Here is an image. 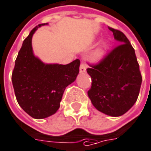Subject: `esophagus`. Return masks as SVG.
<instances>
[{
    "mask_svg": "<svg viewBox=\"0 0 151 151\" xmlns=\"http://www.w3.org/2000/svg\"><path fill=\"white\" fill-rule=\"evenodd\" d=\"M86 71V67H85V64L83 63H81L80 64V73H83Z\"/></svg>",
    "mask_w": 151,
    "mask_h": 151,
    "instance_id": "34e87169",
    "label": "esophagus"
}]
</instances>
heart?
<instances>
[{"label": "heart", "instance_id": "b5f03b06", "mask_svg": "<svg viewBox=\"0 0 151 151\" xmlns=\"http://www.w3.org/2000/svg\"><path fill=\"white\" fill-rule=\"evenodd\" d=\"M108 47V43L106 40H102L98 47L93 51V52L91 54L90 59L93 62H99L104 58L106 54V51Z\"/></svg>", "mask_w": 151, "mask_h": 151}]
</instances>
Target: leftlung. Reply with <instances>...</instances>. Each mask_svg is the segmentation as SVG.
Listing matches in <instances>:
<instances>
[{
  "label": "left lung",
  "mask_w": 151,
  "mask_h": 151,
  "mask_svg": "<svg viewBox=\"0 0 151 151\" xmlns=\"http://www.w3.org/2000/svg\"><path fill=\"white\" fill-rule=\"evenodd\" d=\"M108 28L120 45L99 64L87 69L92 80L88 95L98 111L118 117L127 112L137 101L142 76L129 40L122 32Z\"/></svg>",
  "instance_id": "1"
}]
</instances>
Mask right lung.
Masks as SVG:
<instances>
[{
  "instance_id": "1",
  "label": "right lung",
  "mask_w": 151,
  "mask_h": 151,
  "mask_svg": "<svg viewBox=\"0 0 151 151\" xmlns=\"http://www.w3.org/2000/svg\"><path fill=\"white\" fill-rule=\"evenodd\" d=\"M46 24H39L30 32L18 52L12 71V82L20 107L31 117L41 119L57 111L65 88L73 83L80 71V60L63 65L45 63L34 55L32 39L35 32Z\"/></svg>"
}]
</instances>
